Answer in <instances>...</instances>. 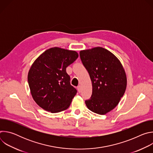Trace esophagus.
Instances as JSON below:
<instances>
[{
	"label": "esophagus",
	"mask_w": 153,
	"mask_h": 153,
	"mask_svg": "<svg viewBox=\"0 0 153 153\" xmlns=\"http://www.w3.org/2000/svg\"><path fill=\"white\" fill-rule=\"evenodd\" d=\"M77 90H78V91H79V93H80V92L82 91V88H81V86H80V85H79V86H77Z\"/></svg>",
	"instance_id": "obj_1"
}]
</instances>
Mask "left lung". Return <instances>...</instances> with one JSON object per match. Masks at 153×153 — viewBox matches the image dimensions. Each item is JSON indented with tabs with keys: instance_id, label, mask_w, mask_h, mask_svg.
<instances>
[{
	"instance_id": "obj_1",
	"label": "left lung",
	"mask_w": 153,
	"mask_h": 153,
	"mask_svg": "<svg viewBox=\"0 0 153 153\" xmlns=\"http://www.w3.org/2000/svg\"><path fill=\"white\" fill-rule=\"evenodd\" d=\"M80 57L93 87L91 97L85 104L91 111L104 115L113 110L125 93V70L118 58L102 47L81 50Z\"/></svg>"
}]
</instances>
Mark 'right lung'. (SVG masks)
I'll list each match as a JSON object with an SVG mask.
<instances>
[{
  "mask_svg": "<svg viewBox=\"0 0 153 153\" xmlns=\"http://www.w3.org/2000/svg\"><path fill=\"white\" fill-rule=\"evenodd\" d=\"M76 51L53 47L41 54L28 74L31 96L43 110L52 113L70 106L77 90L70 84L67 67L78 57Z\"/></svg>",
  "mask_w": 153,
  "mask_h": 153,
  "instance_id": "add662e5",
  "label": "right lung"
}]
</instances>
